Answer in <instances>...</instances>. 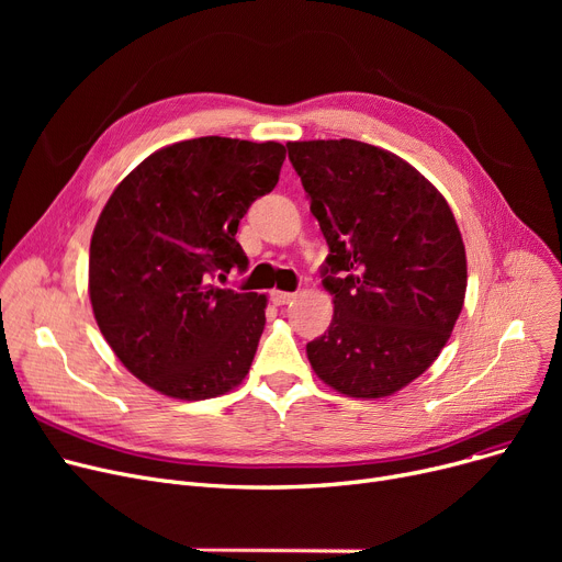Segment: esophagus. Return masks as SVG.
I'll return each mask as SVG.
<instances>
[{
  "label": "esophagus",
  "instance_id": "esophagus-1",
  "mask_svg": "<svg viewBox=\"0 0 562 562\" xmlns=\"http://www.w3.org/2000/svg\"><path fill=\"white\" fill-rule=\"evenodd\" d=\"M293 299H296V293H291V291H280V289L271 291V301H273L276 305H286V303H291Z\"/></svg>",
  "mask_w": 562,
  "mask_h": 562
}]
</instances>
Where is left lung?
Returning <instances> with one entry per match:
<instances>
[{"instance_id": "obj_1", "label": "left lung", "mask_w": 562, "mask_h": 562, "mask_svg": "<svg viewBox=\"0 0 562 562\" xmlns=\"http://www.w3.org/2000/svg\"><path fill=\"white\" fill-rule=\"evenodd\" d=\"M330 255L335 314L307 344L314 373L352 398L419 378L462 312L467 257L449 202L401 157L362 140L286 143Z\"/></svg>"}]
</instances>
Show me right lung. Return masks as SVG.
<instances>
[{
    "label": "right lung",
    "mask_w": 562,
    "mask_h": 562,
    "mask_svg": "<svg viewBox=\"0 0 562 562\" xmlns=\"http://www.w3.org/2000/svg\"><path fill=\"white\" fill-rule=\"evenodd\" d=\"M284 155L276 140H180L140 161L104 204L88 293L115 358L147 387L202 401L248 375L266 296L214 278L248 263L236 229L276 189Z\"/></svg>",
    "instance_id": "add662e5"
}]
</instances>
